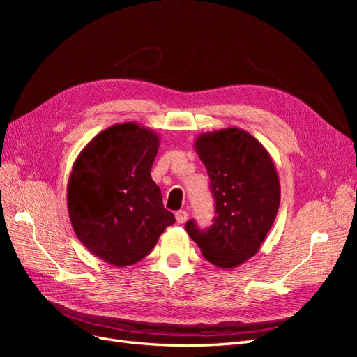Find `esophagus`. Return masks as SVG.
I'll list each match as a JSON object with an SVG mask.
<instances>
[{"mask_svg":"<svg viewBox=\"0 0 357 357\" xmlns=\"http://www.w3.org/2000/svg\"><path fill=\"white\" fill-rule=\"evenodd\" d=\"M188 219H189V214H188L186 210H180V211L176 213V220L178 223H186Z\"/></svg>","mask_w":357,"mask_h":357,"instance_id":"esophagus-1","label":"esophagus"}]
</instances>
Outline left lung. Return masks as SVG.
Returning a JSON list of instances; mask_svg holds the SVG:
<instances>
[{
  "instance_id": "left-lung-1",
  "label": "left lung",
  "mask_w": 357,
  "mask_h": 357,
  "mask_svg": "<svg viewBox=\"0 0 357 357\" xmlns=\"http://www.w3.org/2000/svg\"><path fill=\"white\" fill-rule=\"evenodd\" d=\"M193 147L208 172L215 218L207 231L193 220L186 231L208 262L236 268L259 252L275 220L280 180L274 160L252 134L235 126L199 134Z\"/></svg>"
}]
</instances>
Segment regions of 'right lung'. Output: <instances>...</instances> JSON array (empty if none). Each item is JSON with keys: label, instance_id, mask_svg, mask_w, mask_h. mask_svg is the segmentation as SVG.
<instances>
[{"label": "right lung", "instance_id": "obj_1", "mask_svg": "<svg viewBox=\"0 0 357 357\" xmlns=\"http://www.w3.org/2000/svg\"><path fill=\"white\" fill-rule=\"evenodd\" d=\"M159 142L153 129L116 123L74 160L67 186L73 229L92 255L117 268L142 261L176 222L150 176Z\"/></svg>", "mask_w": 357, "mask_h": 357}]
</instances>
